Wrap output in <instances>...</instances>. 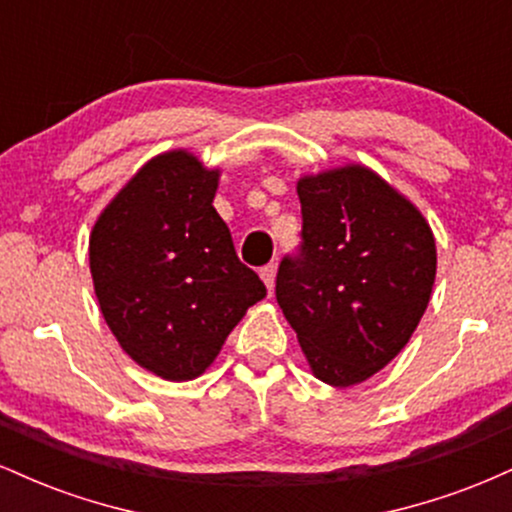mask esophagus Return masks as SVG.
Returning a JSON list of instances; mask_svg holds the SVG:
<instances>
[{
  "mask_svg": "<svg viewBox=\"0 0 512 512\" xmlns=\"http://www.w3.org/2000/svg\"><path fill=\"white\" fill-rule=\"evenodd\" d=\"M260 276H262L264 286H267L269 293H272L274 291V281H276V264L274 262L264 264V267L260 269Z\"/></svg>",
  "mask_w": 512,
  "mask_h": 512,
  "instance_id": "1",
  "label": "esophagus"
}]
</instances>
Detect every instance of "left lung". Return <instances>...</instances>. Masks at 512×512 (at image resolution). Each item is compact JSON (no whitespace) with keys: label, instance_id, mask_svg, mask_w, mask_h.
Returning a JSON list of instances; mask_svg holds the SVG:
<instances>
[{"label":"left lung","instance_id":"8db88e82","mask_svg":"<svg viewBox=\"0 0 512 512\" xmlns=\"http://www.w3.org/2000/svg\"><path fill=\"white\" fill-rule=\"evenodd\" d=\"M301 248L276 274V303L322 383L368 380L409 342L436 281L421 211L363 166L298 180Z\"/></svg>","mask_w":512,"mask_h":512}]
</instances>
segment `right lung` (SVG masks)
Segmentation results:
<instances>
[{"label": "right lung", "instance_id": "add662e5", "mask_svg": "<svg viewBox=\"0 0 512 512\" xmlns=\"http://www.w3.org/2000/svg\"><path fill=\"white\" fill-rule=\"evenodd\" d=\"M216 187L219 170L187 151L151 158L88 240L110 332L139 366L175 383L202 375L245 310L267 296L211 204Z\"/></svg>", "mask_w": 512, "mask_h": 512}]
</instances>
